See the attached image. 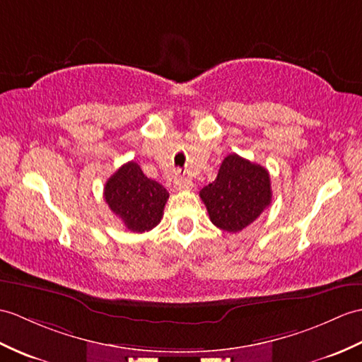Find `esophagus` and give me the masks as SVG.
Here are the masks:
<instances>
[{
    "mask_svg": "<svg viewBox=\"0 0 362 362\" xmlns=\"http://www.w3.org/2000/svg\"><path fill=\"white\" fill-rule=\"evenodd\" d=\"M174 188L179 191H187L192 188V182L187 177H175L174 179Z\"/></svg>",
    "mask_w": 362,
    "mask_h": 362,
    "instance_id": "34e87169",
    "label": "esophagus"
}]
</instances>
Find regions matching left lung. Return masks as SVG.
I'll list each match as a JSON object with an SVG mask.
<instances>
[{
  "label": "left lung",
  "mask_w": 362,
  "mask_h": 362,
  "mask_svg": "<svg viewBox=\"0 0 362 362\" xmlns=\"http://www.w3.org/2000/svg\"><path fill=\"white\" fill-rule=\"evenodd\" d=\"M200 199L217 228L242 231L272 204L270 174L264 166L230 154L223 158L216 180L202 188Z\"/></svg>",
  "instance_id": "1"
}]
</instances>
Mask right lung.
<instances>
[{
    "label": "right lung",
    "instance_id": "1",
    "mask_svg": "<svg viewBox=\"0 0 362 362\" xmlns=\"http://www.w3.org/2000/svg\"><path fill=\"white\" fill-rule=\"evenodd\" d=\"M170 194L156 180L148 179L136 162L120 166L105 185V200L132 233H145L160 223Z\"/></svg>",
    "mask_w": 362,
    "mask_h": 362
}]
</instances>
